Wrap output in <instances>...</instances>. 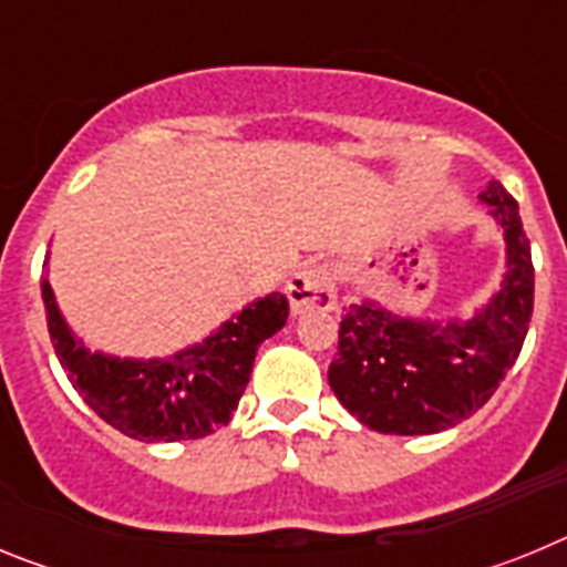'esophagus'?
Masks as SVG:
<instances>
[{
	"instance_id": "esophagus-1",
	"label": "esophagus",
	"mask_w": 567,
	"mask_h": 567,
	"mask_svg": "<svg viewBox=\"0 0 567 567\" xmlns=\"http://www.w3.org/2000/svg\"><path fill=\"white\" fill-rule=\"evenodd\" d=\"M287 295L292 315L312 312V309H332L334 280L327 272V267H303L287 284Z\"/></svg>"
}]
</instances>
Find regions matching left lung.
<instances>
[{
    "label": "left lung",
    "mask_w": 567,
    "mask_h": 567,
    "mask_svg": "<svg viewBox=\"0 0 567 567\" xmlns=\"http://www.w3.org/2000/svg\"><path fill=\"white\" fill-rule=\"evenodd\" d=\"M503 227L508 269L471 320H405L372 300L343 312L329 363L334 398L383 434H437L483 409L508 374L534 312V264L517 202L499 182L480 193Z\"/></svg>",
    "instance_id": "left-lung-1"
}]
</instances>
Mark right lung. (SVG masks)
I'll use <instances>...</instances> for the list:
<instances>
[{
    "instance_id": "1",
    "label": "right lung",
    "mask_w": 567,
    "mask_h": 567,
    "mask_svg": "<svg viewBox=\"0 0 567 567\" xmlns=\"http://www.w3.org/2000/svg\"><path fill=\"white\" fill-rule=\"evenodd\" d=\"M42 300L50 340L73 389L104 423L144 443L198 440L227 425L249 383L258 346L289 318L287 295L272 292L187 352L167 360H118L90 352L70 334L48 278Z\"/></svg>"
}]
</instances>
